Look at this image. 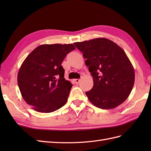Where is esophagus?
Segmentation results:
<instances>
[{
	"label": "esophagus",
	"instance_id": "1",
	"mask_svg": "<svg viewBox=\"0 0 151 151\" xmlns=\"http://www.w3.org/2000/svg\"><path fill=\"white\" fill-rule=\"evenodd\" d=\"M80 81H81V79H75V82L76 84H78Z\"/></svg>",
	"mask_w": 151,
	"mask_h": 151
}]
</instances>
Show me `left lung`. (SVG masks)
<instances>
[{
  "instance_id": "left-lung-1",
  "label": "left lung",
  "mask_w": 151,
  "mask_h": 151,
  "mask_svg": "<svg viewBox=\"0 0 151 151\" xmlns=\"http://www.w3.org/2000/svg\"><path fill=\"white\" fill-rule=\"evenodd\" d=\"M83 53L93 78V86L86 94L101 109L117 107L129 97L135 81L134 67L124 51L106 38L74 43Z\"/></svg>"
}]
</instances>
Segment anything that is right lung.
<instances>
[{"label":"right lung","mask_w":151,"mask_h":151,"mask_svg":"<svg viewBox=\"0 0 151 151\" xmlns=\"http://www.w3.org/2000/svg\"><path fill=\"white\" fill-rule=\"evenodd\" d=\"M74 49L73 44L41 45L22 62L18 86L22 98L34 110L50 113L65 104L73 85L64 78L61 64Z\"/></svg>","instance_id":"add662e5"}]
</instances>
